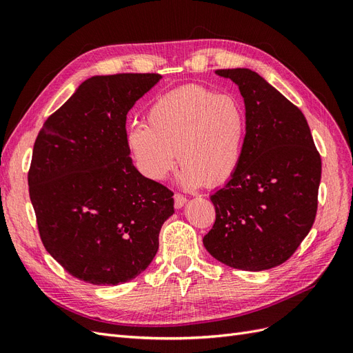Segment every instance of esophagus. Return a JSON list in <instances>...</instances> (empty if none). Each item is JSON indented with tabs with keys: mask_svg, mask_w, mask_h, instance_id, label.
Returning <instances> with one entry per match:
<instances>
[{
	"mask_svg": "<svg viewBox=\"0 0 353 353\" xmlns=\"http://www.w3.org/2000/svg\"><path fill=\"white\" fill-rule=\"evenodd\" d=\"M185 203H187V199H185L183 194H178V193L174 194V205H175L176 209L183 208V206L185 205Z\"/></svg>",
	"mask_w": 353,
	"mask_h": 353,
	"instance_id": "1",
	"label": "esophagus"
}]
</instances>
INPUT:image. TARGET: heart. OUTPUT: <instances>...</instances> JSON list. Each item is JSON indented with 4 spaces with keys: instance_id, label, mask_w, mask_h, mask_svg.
Masks as SVG:
<instances>
[{
    "instance_id": "heart-1",
    "label": "heart",
    "mask_w": 353,
    "mask_h": 353,
    "mask_svg": "<svg viewBox=\"0 0 353 353\" xmlns=\"http://www.w3.org/2000/svg\"><path fill=\"white\" fill-rule=\"evenodd\" d=\"M245 114L237 99L201 85L170 91L147 112V125L126 132V145L140 172L163 181L179 156L181 184L197 188L228 183L240 168Z\"/></svg>"
}]
</instances>
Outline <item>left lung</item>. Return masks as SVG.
Segmentation results:
<instances>
[{"instance_id":"8db88e82","label":"left lung","mask_w":353,"mask_h":353,"mask_svg":"<svg viewBox=\"0 0 353 353\" xmlns=\"http://www.w3.org/2000/svg\"><path fill=\"white\" fill-rule=\"evenodd\" d=\"M245 105L240 168L210 196L216 219L206 250L231 268L263 271L285 262L311 231L321 156L303 113L250 69H219Z\"/></svg>"}]
</instances>
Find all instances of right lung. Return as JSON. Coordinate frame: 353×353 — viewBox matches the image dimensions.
<instances>
[{
    "label": "right lung",
    "mask_w": 353,
    "mask_h": 353,
    "mask_svg": "<svg viewBox=\"0 0 353 353\" xmlns=\"http://www.w3.org/2000/svg\"><path fill=\"white\" fill-rule=\"evenodd\" d=\"M157 73L92 77L37 137L28 174L39 237L74 279L116 285L140 275L174 213V193L132 165L126 114Z\"/></svg>",
    "instance_id": "1"
}]
</instances>
